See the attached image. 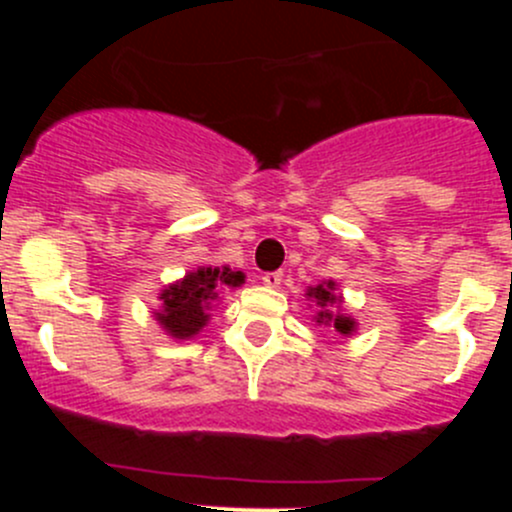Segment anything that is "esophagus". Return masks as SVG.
<instances>
[{
    "label": "esophagus",
    "instance_id": "esophagus-1",
    "mask_svg": "<svg viewBox=\"0 0 512 512\" xmlns=\"http://www.w3.org/2000/svg\"><path fill=\"white\" fill-rule=\"evenodd\" d=\"M262 285H265V287H280L282 285V272H265V275H262Z\"/></svg>",
    "mask_w": 512,
    "mask_h": 512
}]
</instances>
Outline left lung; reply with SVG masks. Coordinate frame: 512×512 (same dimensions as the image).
Segmentation results:
<instances>
[{
	"label": "left lung",
	"instance_id": "8db88e82",
	"mask_svg": "<svg viewBox=\"0 0 512 512\" xmlns=\"http://www.w3.org/2000/svg\"><path fill=\"white\" fill-rule=\"evenodd\" d=\"M307 299H309V307L317 309L314 314V322L324 324V327H332L334 332L349 334L356 332V319L352 314L344 312V297L339 292V285L334 280H322L319 285L307 287Z\"/></svg>",
	"mask_w": 512,
	"mask_h": 512
}]
</instances>
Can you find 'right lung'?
I'll list each match as a JSON object with an SVG mask.
<instances>
[{"label":"right lung","instance_id":"add662e5","mask_svg":"<svg viewBox=\"0 0 512 512\" xmlns=\"http://www.w3.org/2000/svg\"><path fill=\"white\" fill-rule=\"evenodd\" d=\"M245 285V272L230 267H198L185 272V277L170 282L160 289L158 309L153 319L160 324L170 339H193L208 327L213 317V307H218L220 297L227 289Z\"/></svg>","mask_w":512,"mask_h":512}]
</instances>
